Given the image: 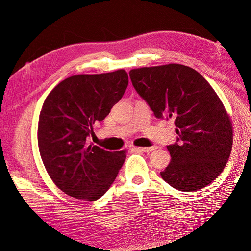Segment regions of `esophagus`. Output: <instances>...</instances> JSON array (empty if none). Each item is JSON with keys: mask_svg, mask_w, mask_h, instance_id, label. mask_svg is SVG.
Instances as JSON below:
<instances>
[{"mask_svg": "<svg viewBox=\"0 0 251 251\" xmlns=\"http://www.w3.org/2000/svg\"><path fill=\"white\" fill-rule=\"evenodd\" d=\"M156 148L157 147L154 146V147H150V148H135V150H137L139 151H143V153H150V151L155 150Z\"/></svg>", "mask_w": 251, "mask_h": 251, "instance_id": "1", "label": "esophagus"}]
</instances>
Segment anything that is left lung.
Returning <instances> with one entry per match:
<instances>
[{
    "mask_svg": "<svg viewBox=\"0 0 251 251\" xmlns=\"http://www.w3.org/2000/svg\"><path fill=\"white\" fill-rule=\"evenodd\" d=\"M130 77L157 118L175 119L178 138L168 146L172 158L162 179L181 192L210 184L228 161L233 140L230 116L215 90L180 64L132 69Z\"/></svg>",
    "mask_w": 251,
    "mask_h": 251,
    "instance_id": "left-lung-1",
    "label": "left lung"
}]
</instances>
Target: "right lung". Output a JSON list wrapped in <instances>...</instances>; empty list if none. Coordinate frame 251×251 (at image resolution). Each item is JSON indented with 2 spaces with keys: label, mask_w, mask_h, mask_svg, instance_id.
I'll use <instances>...</instances> for the list:
<instances>
[{
  "label": "right lung",
  "mask_w": 251,
  "mask_h": 251,
  "mask_svg": "<svg viewBox=\"0 0 251 251\" xmlns=\"http://www.w3.org/2000/svg\"><path fill=\"white\" fill-rule=\"evenodd\" d=\"M128 83L126 70L73 75L60 81L44 101L37 143L48 175L73 198L95 201L110 188L126 150L109 151L88 143L93 125L103 120Z\"/></svg>",
  "instance_id": "obj_1"
}]
</instances>
